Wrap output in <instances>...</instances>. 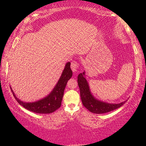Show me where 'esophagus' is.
<instances>
[{"instance_id":"esophagus-1","label":"esophagus","mask_w":146,"mask_h":146,"mask_svg":"<svg viewBox=\"0 0 146 146\" xmlns=\"http://www.w3.org/2000/svg\"><path fill=\"white\" fill-rule=\"evenodd\" d=\"M79 64L77 62L75 61H73L71 62V69L72 71L73 72H76L78 71V69L79 68Z\"/></svg>"}]
</instances>
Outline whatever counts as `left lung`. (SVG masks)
<instances>
[{
  "mask_svg": "<svg viewBox=\"0 0 146 146\" xmlns=\"http://www.w3.org/2000/svg\"><path fill=\"white\" fill-rule=\"evenodd\" d=\"M85 73H80L78 77V86L80 90V97L84 106L91 113L95 114H102L108 113L119 108L125 104V102L120 104H108L106 102L95 99L90 91L89 86L84 78Z\"/></svg>",
  "mask_w": 146,
  "mask_h": 146,
  "instance_id": "8db88e82",
  "label": "left lung"
}]
</instances>
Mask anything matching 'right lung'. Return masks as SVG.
<instances>
[{
    "instance_id": "obj_1",
    "label": "right lung",
    "mask_w": 146,
    "mask_h": 146,
    "mask_svg": "<svg viewBox=\"0 0 146 146\" xmlns=\"http://www.w3.org/2000/svg\"><path fill=\"white\" fill-rule=\"evenodd\" d=\"M72 75H73V72L71 68V63L68 62L65 65L64 69L62 73L61 77L51 93L46 98L42 99L39 101L31 102H31L26 103V102H23L18 100L14 95V91L11 90H11L16 101L26 109L36 113H51L56 111L61 106L64 88L68 80H70V78L72 77Z\"/></svg>"
}]
</instances>
